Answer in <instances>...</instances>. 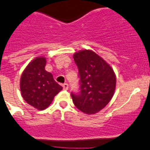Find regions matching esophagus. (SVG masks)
Masks as SVG:
<instances>
[{
  "instance_id": "esophagus-1",
  "label": "esophagus",
  "mask_w": 150,
  "mask_h": 150,
  "mask_svg": "<svg viewBox=\"0 0 150 150\" xmlns=\"http://www.w3.org/2000/svg\"><path fill=\"white\" fill-rule=\"evenodd\" d=\"M63 88H64V90H67V89H68V84H67V83L63 84Z\"/></svg>"
}]
</instances>
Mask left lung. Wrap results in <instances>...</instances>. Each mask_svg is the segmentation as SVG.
Instances as JSON below:
<instances>
[{"mask_svg":"<svg viewBox=\"0 0 150 150\" xmlns=\"http://www.w3.org/2000/svg\"><path fill=\"white\" fill-rule=\"evenodd\" d=\"M80 75L81 92L72 93L75 107L82 112L94 115L104 108L114 96L116 75L112 67L90 50L73 54Z\"/></svg>","mask_w":150,"mask_h":150,"instance_id":"obj_1","label":"left lung"}]
</instances>
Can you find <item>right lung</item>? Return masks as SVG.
I'll return each instance as SVG.
<instances>
[{
	"label": "right lung",
	"mask_w": 150,
	"mask_h": 150,
	"mask_svg": "<svg viewBox=\"0 0 150 150\" xmlns=\"http://www.w3.org/2000/svg\"><path fill=\"white\" fill-rule=\"evenodd\" d=\"M47 59L38 56L29 62L21 74L20 89L25 101L38 110L47 109L63 87L45 69Z\"/></svg>",
	"instance_id": "obj_1"
}]
</instances>
